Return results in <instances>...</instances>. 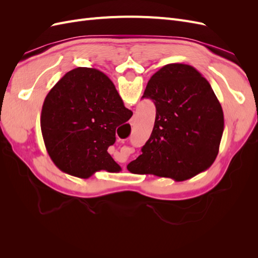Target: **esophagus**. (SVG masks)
Instances as JSON below:
<instances>
[{"label": "esophagus", "instance_id": "obj_1", "mask_svg": "<svg viewBox=\"0 0 258 258\" xmlns=\"http://www.w3.org/2000/svg\"><path fill=\"white\" fill-rule=\"evenodd\" d=\"M134 123H135V119L132 118V119H131V124H134Z\"/></svg>", "mask_w": 258, "mask_h": 258}]
</instances>
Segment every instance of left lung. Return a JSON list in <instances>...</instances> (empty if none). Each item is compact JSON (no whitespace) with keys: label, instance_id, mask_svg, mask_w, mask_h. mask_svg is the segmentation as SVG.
<instances>
[{"label":"left lung","instance_id":"left-lung-1","mask_svg":"<svg viewBox=\"0 0 258 258\" xmlns=\"http://www.w3.org/2000/svg\"><path fill=\"white\" fill-rule=\"evenodd\" d=\"M142 98L154 101L156 118L142 154L127 169L185 181L209 169L220 150L224 114L210 83L188 64L171 63L148 81Z\"/></svg>","mask_w":258,"mask_h":258}]
</instances>
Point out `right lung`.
<instances>
[{
  "instance_id": "add662e5",
  "label": "right lung",
  "mask_w": 258,
  "mask_h": 258,
  "mask_svg": "<svg viewBox=\"0 0 258 258\" xmlns=\"http://www.w3.org/2000/svg\"><path fill=\"white\" fill-rule=\"evenodd\" d=\"M132 112L113 82L95 68L68 72L46 96L41 129L49 157L61 171L88 178L101 170L119 172L108 146Z\"/></svg>"
}]
</instances>
